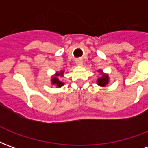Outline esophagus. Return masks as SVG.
Returning a JSON list of instances; mask_svg holds the SVG:
<instances>
[{
  "label": "esophagus",
  "instance_id": "1",
  "mask_svg": "<svg viewBox=\"0 0 148 148\" xmlns=\"http://www.w3.org/2000/svg\"><path fill=\"white\" fill-rule=\"evenodd\" d=\"M82 63H83L82 60H81V59H77V60H76V64H77V66H82Z\"/></svg>",
  "mask_w": 148,
  "mask_h": 148
}]
</instances>
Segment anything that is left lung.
I'll list each match as a JSON object with an SVG mask.
<instances>
[{
	"mask_svg": "<svg viewBox=\"0 0 148 148\" xmlns=\"http://www.w3.org/2000/svg\"><path fill=\"white\" fill-rule=\"evenodd\" d=\"M101 74H102V71L101 72ZM109 76H108V74H102L101 75V77H100L98 79H97V85H99L100 86H102V87H105L106 85H108L109 84Z\"/></svg>",
	"mask_w": 148,
	"mask_h": 148,
	"instance_id": "8db88e82",
	"label": "left lung"
}]
</instances>
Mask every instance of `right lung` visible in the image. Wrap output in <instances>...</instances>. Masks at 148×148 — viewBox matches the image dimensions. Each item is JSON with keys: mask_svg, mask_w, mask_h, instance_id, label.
<instances>
[{"mask_svg": "<svg viewBox=\"0 0 148 148\" xmlns=\"http://www.w3.org/2000/svg\"><path fill=\"white\" fill-rule=\"evenodd\" d=\"M59 75H60V76H62V75H63V71H60V73H57L54 77H51L52 85H55L57 87H62L64 85V83H63L62 82H61V81L58 80V78L57 77L58 76H59Z\"/></svg>", "mask_w": 148, "mask_h": 148, "instance_id": "add662e5", "label": "right lung"}]
</instances>
